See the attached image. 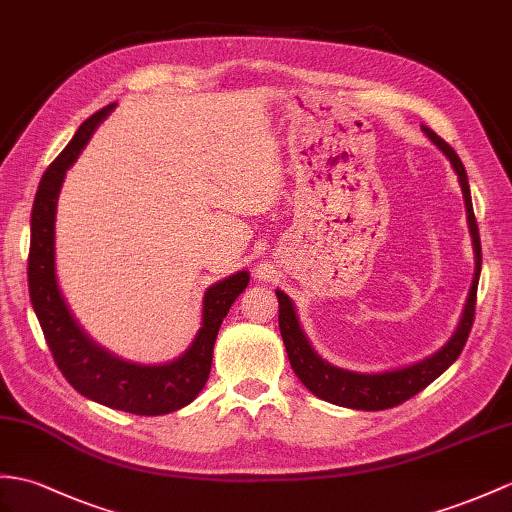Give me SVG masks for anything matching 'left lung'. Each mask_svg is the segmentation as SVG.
<instances>
[{"label": "left lung", "instance_id": "8db88e82", "mask_svg": "<svg viewBox=\"0 0 512 512\" xmlns=\"http://www.w3.org/2000/svg\"><path fill=\"white\" fill-rule=\"evenodd\" d=\"M423 133L432 139L434 146H438L445 152V157L451 161V165H454V170L458 174L462 196H465V205H467V220H469V231L473 237V251H475V277L471 283L465 312H462L456 334L449 338L445 347L438 349L434 355H430V358H425L417 364L397 368V371H384V373L344 371V368L325 362L312 349L310 340L305 338L303 329L299 325V318H296L290 296L277 290L279 329H281L285 351H288L292 371L305 384V388H310L316 397L325 399L329 403H336V406H342V408L388 410V408L399 406L403 401H408L425 386H430L438 375H443L447 368L458 360V355L462 353V349H465L467 338L471 334V325L475 318V299H478V279H480V268H482V246H480L478 222H475V216H473L467 172H465V165H462V161L458 159V154L445 139L438 137L434 130H430L427 126H423Z\"/></svg>", "mask_w": 512, "mask_h": 512}]
</instances>
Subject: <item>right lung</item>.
<instances>
[{
    "mask_svg": "<svg viewBox=\"0 0 512 512\" xmlns=\"http://www.w3.org/2000/svg\"><path fill=\"white\" fill-rule=\"evenodd\" d=\"M113 106L115 104L104 106L87 122H82L74 139L69 141L67 148L58 154L41 178L30 220L28 288L34 314L39 318L54 362L80 395L98 401L106 408L141 414V417H159V414L185 408L207 384L213 344H216L222 318L229 314L237 296L246 290L251 275L242 270L211 285L205 292V301H202V327L198 329L192 347L181 358L168 364L146 366L126 362L98 347L80 329L56 283V205L69 165L78 159L93 130L113 111Z\"/></svg>",
    "mask_w": 512,
    "mask_h": 512,
    "instance_id": "obj_1",
    "label": "right lung"
}]
</instances>
